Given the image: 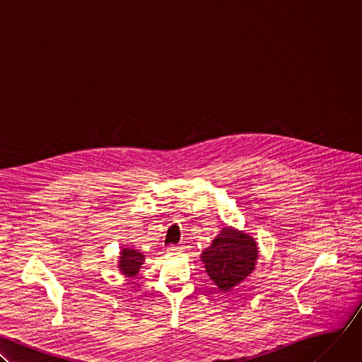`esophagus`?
Instances as JSON below:
<instances>
[{
	"instance_id": "esophagus-1",
	"label": "esophagus",
	"mask_w": 362,
	"mask_h": 362,
	"mask_svg": "<svg viewBox=\"0 0 362 362\" xmlns=\"http://www.w3.org/2000/svg\"><path fill=\"white\" fill-rule=\"evenodd\" d=\"M182 246H176V245H170V246H168V252H170V253H176V252H182Z\"/></svg>"
}]
</instances>
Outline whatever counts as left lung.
Segmentation results:
<instances>
[{
	"mask_svg": "<svg viewBox=\"0 0 362 362\" xmlns=\"http://www.w3.org/2000/svg\"><path fill=\"white\" fill-rule=\"evenodd\" d=\"M257 253V243L249 233L228 226L202 252L200 261L218 289L229 292L252 274Z\"/></svg>",
	"mask_w": 362,
	"mask_h": 362,
	"instance_id": "obj_1",
	"label": "left lung"
}]
</instances>
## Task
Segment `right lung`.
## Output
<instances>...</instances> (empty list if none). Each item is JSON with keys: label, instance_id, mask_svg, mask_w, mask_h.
Returning a JSON list of instances; mask_svg holds the SVG:
<instances>
[{"label": "right lung", "instance_id": "add662e5", "mask_svg": "<svg viewBox=\"0 0 362 362\" xmlns=\"http://www.w3.org/2000/svg\"><path fill=\"white\" fill-rule=\"evenodd\" d=\"M119 269L126 278H133L139 274L143 262L144 255L141 252H137L133 247H123L119 256Z\"/></svg>", "mask_w": 362, "mask_h": 362}]
</instances>
